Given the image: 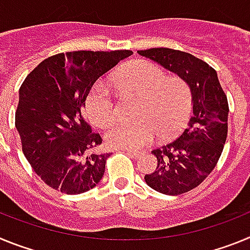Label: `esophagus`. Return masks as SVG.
<instances>
[{
    "label": "esophagus",
    "instance_id": "obj_1",
    "mask_svg": "<svg viewBox=\"0 0 250 250\" xmlns=\"http://www.w3.org/2000/svg\"><path fill=\"white\" fill-rule=\"evenodd\" d=\"M125 151H126L127 154H129V155H131L132 158H135V159L140 158V156H141V152L135 151V150H130V149H127V150H125Z\"/></svg>",
    "mask_w": 250,
    "mask_h": 250
}]
</instances>
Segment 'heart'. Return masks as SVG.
Here are the masks:
<instances>
[{"mask_svg":"<svg viewBox=\"0 0 250 250\" xmlns=\"http://www.w3.org/2000/svg\"><path fill=\"white\" fill-rule=\"evenodd\" d=\"M115 86L124 95L139 98L134 121H120L105 134L107 145L138 150L146 146L155 135L163 140L178 135L190 118L193 96L190 86L180 77H167L160 66L134 60L114 76ZM90 120L100 127L116 119L118 107L109 87L103 81L95 83L85 99Z\"/></svg>","mask_w":250,"mask_h":250,"instance_id":"1","label":"heart"}]
</instances>
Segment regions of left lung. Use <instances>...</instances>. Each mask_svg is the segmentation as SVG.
Returning <instances> with one entry per match:
<instances>
[{"mask_svg":"<svg viewBox=\"0 0 250 250\" xmlns=\"http://www.w3.org/2000/svg\"><path fill=\"white\" fill-rule=\"evenodd\" d=\"M190 86L193 116L178 139L152 150L158 160L145 182L159 193L179 195L202 184L222 155L228 134V99L216 71L194 55L167 47L138 51Z\"/></svg>","mask_w":250,"mask_h":250,"instance_id":"obj_1","label":"left lung"}]
</instances>
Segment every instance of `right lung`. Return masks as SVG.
<instances>
[{"label":"right lung","mask_w":250,"mask_h":250,"mask_svg":"<svg viewBox=\"0 0 250 250\" xmlns=\"http://www.w3.org/2000/svg\"><path fill=\"white\" fill-rule=\"evenodd\" d=\"M132 51H74L43 60L20 87L15 125L35 173L55 190L75 195L96 187L110 154H96L99 132L83 118L87 92Z\"/></svg>","instance_id":"obj_1"}]
</instances>
